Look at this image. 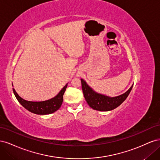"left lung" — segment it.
Returning a JSON list of instances; mask_svg holds the SVG:
<instances>
[{
	"label": "left lung",
	"instance_id": "8db88e82",
	"mask_svg": "<svg viewBox=\"0 0 160 160\" xmlns=\"http://www.w3.org/2000/svg\"><path fill=\"white\" fill-rule=\"evenodd\" d=\"M81 81L82 90L87 103L92 109L101 111H108L117 108L126 99L133 85H132L126 92L122 95L109 97L97 93L84 79H81Z\"/></svg>",
	"mask_w": 160,
	"mask_h": 160
}]
</instances>
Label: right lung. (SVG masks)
<instances>
[{
    "mask_svg": "<svg viewBox=\"0 0 160 160\" xmlns=\"http://www.w3.org/2000/svg\"><path fill=\"white\" fill-rule=\"evenodd\" d=\"M68 83H67L55 97L43 101H31L22 99L12 88L13 93L17 99L24 108L30 112L37 115H47L55 112L59 109L63 101V95ZM13 86V85H12Z\"/></svg>",
    "mask_w": 160,
    "mask_h": 160,
    "instance_id": "1",
    "label": "right lung"
}]
</instances>
